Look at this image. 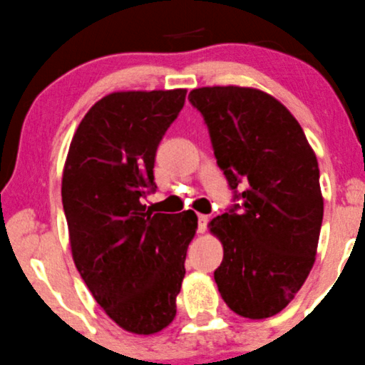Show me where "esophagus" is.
<instances>
[{
	"mask_svg": "<svg viewBox=\"0 0 365 365\" xmlns=\"http://www.w3.org/2000/svg\"><path fill=\"white\" fill-rule=\"evenodd\" d=\"M208 225V215H197V231L205 232Z\"/></svg>",
	"mask_w": 365,
	"mask_h": 365,
	"instance_id": "esophagus-1",
	"label": "esophagus"
}]
</instances>
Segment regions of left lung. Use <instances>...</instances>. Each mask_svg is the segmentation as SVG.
<instances>
[{"label":"left lung","mask_w":365,"mask_h":365,"mask_svg":"<svg viewBox=\"0 0 365 365\" xmlns=\"http://www.w3.org/2000/svg\"><path fill=\"white\" fill-rule=\"evenodd\" d=\"M217 164L241 205L208 224L224 259L218 292L240 317L287 308L308 278L324 218L320 170L295 117L267 92L240 86L190 91Z\"/></svg>","instance_id":"1"}]
</instances>
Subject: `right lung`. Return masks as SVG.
<instances>
[{
  "mask_svg": "<svg viewBox=\"0 0 365 365\" xmlns=\"http://www.w3.org/2000/svg\"><path fill=\"white\" fill-rule=\"evenodd\" d=\"M187 89L118 91L91 106L63 171L71 255L103 312L133 334L163 331L176 314L192 210L152 213L143 205L155 152Z\"/></svg>",
  "mask_w": 365,
  "mask_h": 365,
  "instance_id": "obj_1",
  "label": "right lung"
}]
</instances>
